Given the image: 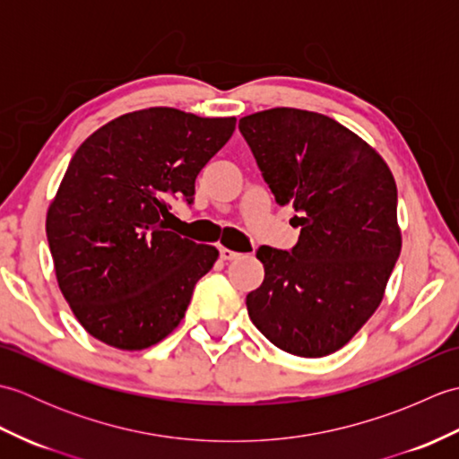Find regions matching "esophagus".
<instances>
[{
  "label": "esophagus",
  "mask_w": 459,
  "mask_h": 459,
  "mask_svg": "<svg viewBox=\"0 0 459 459\" xmlns=\"http://www.w3.org/2000/svg\"><path fill=\"white\" fill-rule=\"evenodd\" d=\"M219 255H221V260H235L238 256L237 252L230 250V248H221Z\"/></svg>",
  "instance_id": "obj_1"
}]
</instances>
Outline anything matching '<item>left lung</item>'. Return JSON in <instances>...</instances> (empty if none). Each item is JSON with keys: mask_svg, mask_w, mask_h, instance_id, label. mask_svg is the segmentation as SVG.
<instances>
[{"mask_svg": "<svg viewBox=\"0 0 459 459\" xmlns=\"http://www.w3.org/2000/svg\"><path fill=\"white\" fill-rule=\"evenodd\" d=\"M299 238L260 247L264 281L247 296L252 324L291 355L335 353L383 299L401 255L396 183L383 158L324 114L272 108L238 122Z\"/></svg>", "mask_w": 459, "mask_h": 459, "instance_id": "obj_1", "label": "left lung"}]
</instances>
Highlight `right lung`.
Returning <instances> with one entry per match:
<instances>
[{"label":"right lung","instance_id":"1","mask_svg":"<svg viewBox=\"0 0 459 459\" xmlns=\"http://www.w3.org/2000/svg\"><path fill=\"white\" fill-rule=\"evenodd\" d=\"M235 126L148 108L76 150L47 212V240L58 288L92 337L138 351L178 327L219 250L175 235L171 203L193 204L195 179Z\"/></svg>","mask_w":459,"mask_h":459}]
</instances>
